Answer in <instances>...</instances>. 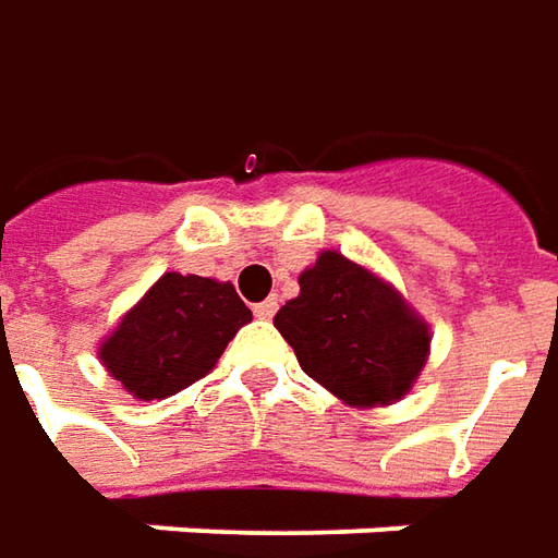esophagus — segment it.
I'll list each match as a JSON object with an SVG mask.
<instances>
[{"mask_svg": "<svg viewBox=\"0 0 558 558\" xmlns=\"http://www.w3.org/2000/svg\"><path fill=\"white\" fill-rule=\"evenodd\" d=\"M253 312H256V317H259V320H271V317H275V312H278V299H265V302H259Z\"/></svg>", "mask_w": 558, "mask_h": 558, "instance_id": "1", "label": "esophagus"}]
</instances>
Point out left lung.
<instances>
[{
  "label": "left lung",
  "instance_id": "1",
  "mask_svg": "<svg viewBox=\"0 0 558 558\" xmlns=\"http://www.w3.org/2000/svg\"><path fill=\"white\" fill-rule=\"evenodd\" d=\"M275 327L299 367L349 408H386L411 392L429 361V324L376 271L337 250L299 275Z\"/></svg>",
  "mask_w": 558,
  "mask_h": 558
}]
</instances>
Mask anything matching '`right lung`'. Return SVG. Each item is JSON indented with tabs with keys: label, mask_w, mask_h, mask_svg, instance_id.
I'll return each mask as SVG.
<instances>
[{
	"label": "right lung",
	"mask_w": 558,
	"mask_h": 558,
	"mask_svg": "<svg viewBox=\"0 0 558 558\" xmlns=\"http://www.w3.org/2000/svg\"><path fill=\"white\" fill-rule=\"evenodd\" d=\"M253 312L228 280L166 271L101 339L105 371L138 401H160L206 376Z\"/></svg>",
	"instance_id": "1"
}]
</instances>
